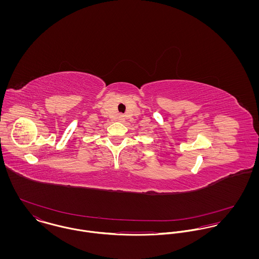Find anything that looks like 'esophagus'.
Instances as JSON below:
<instances>
[{
    "label": "esophagus",
    "instance_id": "esophagus-1",
    "mask_svg": "<svg viewBox=\"0 0 259 259\" xmlns=\"http://www.w3.org/2000/svg\"><path fill=\"white\" fill-rule=\"evenodd\" d=\"M118 120L119 121H124V115L123 114H119L118 115Z\"/></svg>",
    "mask_w": 259,
    "mask_h": 259
}]
</instances>
